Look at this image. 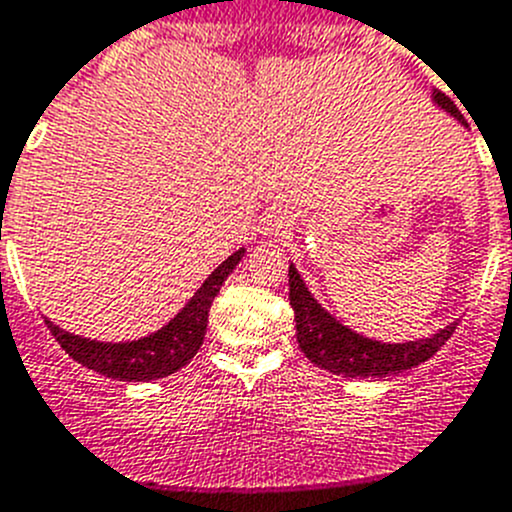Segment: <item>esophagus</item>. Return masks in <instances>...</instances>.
Returning a JSON list of instances; mask_svg holds the SVG:
<instances>
[{"label": "esophagus", "instance_id": "esophagus-1", "mask_svg": "<svg viewBox=\"0 0 512 512\" xmlns=\"http://www.w3.org/2000/svg\"><path fill=\"white\" fill-rule=\"evenodd\" d=\"M289 228H291V218L281 211L271 213V216H266L264 221V233H269V236H284Z\"/></svg>", "mask_w": 512, "mask_h": 512}]
</instances>
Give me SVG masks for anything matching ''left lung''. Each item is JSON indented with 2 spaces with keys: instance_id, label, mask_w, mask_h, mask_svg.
<instances>
[{
  "instance_id": "8db88e82",
  "label": "left lung",
  "mask_w": 512,
  "mask_h": 512,
  "mask_svg": "<svg viewBox=\"0 0 512 512\" xmlns=\"http://www.w3.org/2000/svg\"><path fill=\"white\" fill-rule=\"evenodd\" d=\"M432 100L445 113H450L452 118L467 125L455 102L445 92H432ZM289 301L291 309H294L296 342H299L301 352L316 367L329 369L332 374H344V377H387V374H399L405 369L417 367V364L427 362L452 337L457 324V321H452L432 337L402 344L362 337V334L352 332L349 326H344L342 321L334 319L311 296L294 264L289 266Z\"/></svg>"
}]
</instances>
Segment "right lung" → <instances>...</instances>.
<instances>
[{"label": "right lung", "mask_w": 512, "mask_h": 512, "mask_svg": "<svg viewBox=\"0 0 512 512\" xmlns=\"http://www.w3.org/2000/svg\"><path fill=\"white\" fill-rule=\"evenodd\" d=\"M243 253H246L243 248L231 253L163 329L143 339H135V342H95V339L65 332L57 324H52L50 319L45 321L50 326L52 337L60 342V347L77 364L92 369V372L120 379V382H148V379L168 377V374L186 367L198 354L203 337H206L208 311H211L213 299L221 291L228 274L243 259Z\"/></svg>", "instance_id": "right-lung-1"}]
</instances>
